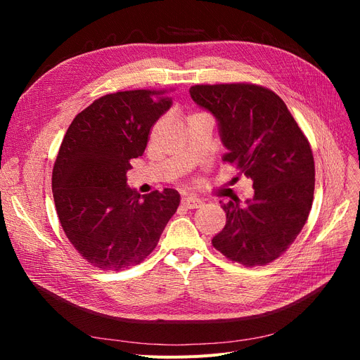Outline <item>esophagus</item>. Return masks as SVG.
I'll return each mask as SVG.
<instances>
[{"label": "esophagus", "mask_w": 360, "mask_h": 360, "mask_svg": "<svg viewBox=\"0 0 360 360\" xmlns=\"http://www.w3.org/2000/svg\"><path fill=\"white\" fill-rule=\"evenodd\" d=\"M181 204L186 207V209H198V207L202 204V200L195 197V195H188V197L181 198Z\"/></svg>", "instance_id": "esophagus-1"}]
</instances>
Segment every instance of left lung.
<instances>
[{
    "label": "left lung",
    "instance_id": "left-lung-1",
    "mask_svg": "<svg viewBox=\"0 0 360 360\" xmlns=\"http://www.w3.org/2000/svg\"><path fill=\"white\" fill-rule=\"evenodd\" d=\"M191 97L217 122L226 153L254 181V197L222 204L224 230L213 246L226 258L264 266L296 240L314 200L315 168L308 139L278 94L252 84L191 86Z\"/></svg>",
    "mask_w": 360,
    "mask_h": 360
}]
</instances>
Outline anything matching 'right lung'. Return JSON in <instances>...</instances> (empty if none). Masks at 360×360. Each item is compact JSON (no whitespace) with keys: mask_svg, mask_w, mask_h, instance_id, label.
Wrapping results in <instances>:
<instances>
[{"mask_svg":"<svg viewBox=\"0 0 360 360\" xmlns=\"http://www.w3.org/2000/svg\"><path fill=\"white\" fill-rule=\"evenodd\" d=\"M172 106L165 91L106 94L75 117L52 171L64 233L101 270L141 263L177 212L176 189L141 195L126 184L130 159L143 156L150 129Z\"/></svg>","mask_w":360,"mask_h":360,"instance_id":"obj_1","label":"right lung"}]
</instances>
